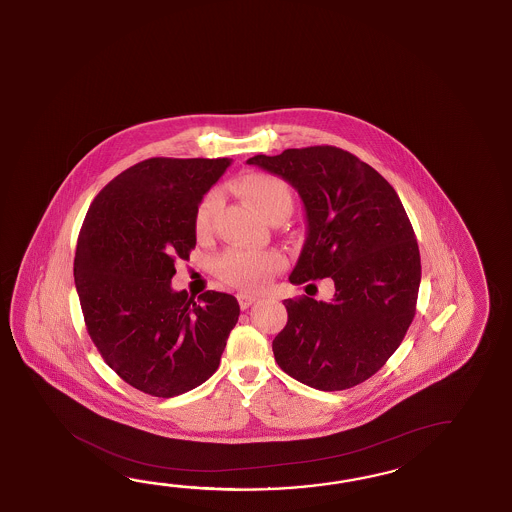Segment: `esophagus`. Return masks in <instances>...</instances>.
Segmentation results:
<instances>
[{"mask_svg": "<svg viewBox=\"0 0 512 512\" xmlns=\"http://www.w3.org/2000/svg\"><path fill=\"white\" fill-rule=\"evenodd\" d=\"M236 298H238V303H240L241 309H249L252 303L258 300V296H256V294H252V292H238V294H236Z\"/></svg>", "mask_w": 512, "mask_h": 512, "instance_id": "34e87169", "label": "esophagus"}]
</instances>
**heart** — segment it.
<instances>
[{
  "label": "heart",
  "mask_w": 512,
  "mask_h": 512,
  "mask_svg": "<svg viewBox=\"0 0 512 512\" xmlns=\"http://www.w3.org/2000/svg\"><path fill=\"white\" fill-rule=\"evenodd\" d=\"M234 189L240 192L252 209L265 220H285L291 214V189L280 176L267 172H249L243 174L240 180L234 181ZM216 207V192H209L207 196H203L194 214V231L198 236H205L211 232ZM283 265L285 260L280 252L229 249L216 260L214 269L221 281L241 289H254L281 271Z\"/></svg>",
  "instance_id": "heart-1"
}]
</instances>
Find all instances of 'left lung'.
I'll use <instances>...</instances> for the list:
<instances>
[{"mask_svg":"<svg viewBox=\"0 0 512 512\" xmlns=\"http://www.w3.org/2000/svg\"><path fill=\"white\" fill-rule=\"evenodd\" d=\"M289 181L305 205L307 240L291 283L331 278L334 298L283 301L272 341L281 371L320 391H345L380 371L416 314L421 263L411 221L391 183L332 145L247 160Z\"/></svg>","mask_w":512,"mask_h":512,"instance_id":"8db88e82","label":"left lung"}]
</instances>
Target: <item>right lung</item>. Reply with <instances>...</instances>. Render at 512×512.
Instances as JSON below:
<instances>
[{"label":"right lung","instance_id":"right-lung-1","mask_svg":"<svg viewBox=\"0 0 512 512\" xmlns=\"http://www.w3.org/2000/svg\"><path fill=\"white\" fill-rule=\"evenodd\" d=\"M227 158H149L107 183L81 225L74 283L92 343L134 389L172 398L220 365L240 305L172 291L176 260L196 247L194 214Z\"/></svg>","mask_w":512,"mask_h":512}]
</instances>
